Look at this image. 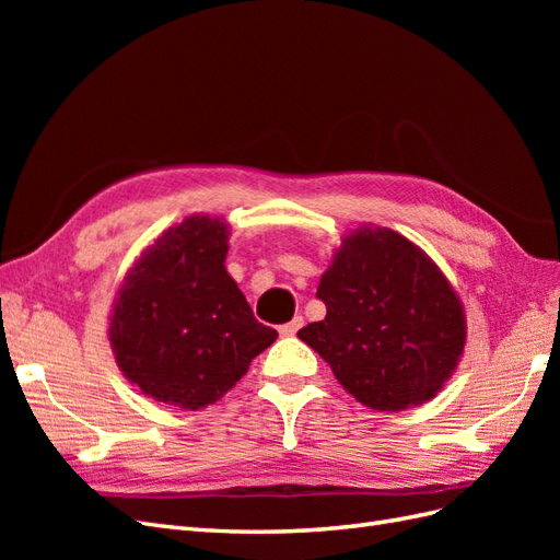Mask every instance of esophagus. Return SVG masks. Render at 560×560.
I'll return each instance as SVG.
<instances>
[{
    "label": "esophagus",
    "mask_w": 560,
    "mask_h": 560,
    "mask_svg": "<svg viewBox=\"0 0 560 560\" xmlns=\"http://www.w3.org/2000/svg\"><path fill=\"white\" fill-rule=\"evenodd\" d=\"M301 327H303V317L296 315L292 322H287V325H282L278 331H280V336H294Z\"/></svg>",
    "instance_id": "esophagus-1"
}]
</instances>
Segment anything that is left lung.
Instances as JSON below:
<instances>
[{"label": "left lung", "instance_id": "1", "mask_svg": "<svg viewBox=\"0 0 560 560\" xmlns=\"http://www.w3.org/2000/svg\"><path fill=\"white\" fill-rule=\"evenodd\" d=\"M317 299L327 315L299 338L369 409L401 411L432 399L460 360V301L428 254L395 231L348 235Z\"/></svg>", "mask_w": 560, "mask_h": 560}]
</instances>
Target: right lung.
I'll return each mask as SVG.
<instances>
[{"mask_svg": "<svg viewBox=\"0 0 560 560\" xmlns=\"http://www.w3.org/2000/svg\"><path fill=\"white\" fill-rule=\"evenodd\" d=\"M226 226L191 217L142 254L112 315L109 341L130 383L156 401L202 409L278 338L226 273Z\"/></svg>", "mask_w": 560, "mask_h": 560, "instance_id": "right-lung-1", "label": "right lung"}]
</instances>
